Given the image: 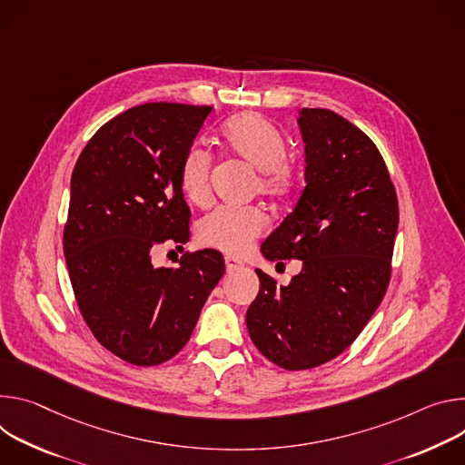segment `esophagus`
I'll return each mask as SVG.
<instances>
[{"label":"esophagus","mask_w":465,"mask_h":465,"mask_svg":"<svg viewBox=\"0 0 465 465\" xmlns=\"http://www.w3.org/2000/svg\"><path fill=\"white\" fill-rule=\"evenodd\" d=\"M225 266H227V272L231 273V272L240 270V268L243 266V262L238 261V259H234V256H227V259H225Z\"/></svg>","instance_id":"1"}]
</instances>
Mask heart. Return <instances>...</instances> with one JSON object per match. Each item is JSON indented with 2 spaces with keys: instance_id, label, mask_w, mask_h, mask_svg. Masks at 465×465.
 <instances>
[{
  "instance_id": "b5f03b06",
  "label": "heart",
  "mask_w": 465,
  "mask_h": 465,
  "mask_svg": "<svg viewBox=\"0 0 465 465\" xmlns=\"http://www.w3.org/2000/svg\"><path fill=\"white\" fill-rule=\"evenodd\" d=\"M225 147L259 170V190L275 199H286L299 183L297 168L288 163V142L282 131L256 113H243L222 127ZM213 157L201 145H193L184 154L181 166V186L192 203L209 199V177ZM266 216L256 206H222L199 223V240L225 252H243L252 238L262 234Z\"/></svg>"
}]
</instances>
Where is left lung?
I'll return each instance as SVG.
<instances>
[{
  "mask_svg": "<svg viewBox=\"0 0 465 465\" xmlns=\"http://www.w3.org/2000/svg\"><path fill=\"white\" fill-rule=\"evenodd\" d=\"M297 124L306 186L261 252L302 268L288 286L256 270L261 290L245 314L256 349L288 371L329 362L366 327L390 282L399 227L397 193L370 136L327 109H302Z\"/></svg>",
  "mask_w": 465,
  "mask_h": 465,
  "instance_id": "obj_1",
  "label": "left lung"
}]
</instances>
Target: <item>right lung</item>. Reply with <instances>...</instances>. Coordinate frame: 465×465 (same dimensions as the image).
<instances>
[{"mask_svg": "<svg viewBox=\"0 0 465 465\" xmlns=\"http://www.w3.org/2000/svg\"><path fill=\"white\" fill-rule=\"evenodd\" d=\"M213 107L145 103L103 125L72 173L64 256L95 340L134 366H157L190 340L225 273L203 249L154 268L151 247L190 238L181 166Z\"/></svg>", "mask_w": 465, "mask_h": 465, "instance_id": "1", "label": "right lung"}]
</instances>
